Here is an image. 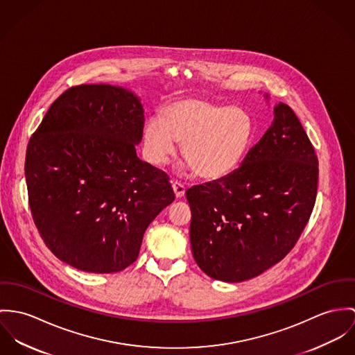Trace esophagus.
<instances>
[{
	"label": "esophagus",
	"instance_id": "obj_1",
	"mask_svg": "<svg viewBox=\"0 0 355 355\" xmlns=\"http://www.w3.org/2000/svg\"><path fill=\"white\" fill-rule=\"evenodd\" d=\"M171 187H173V191H174V193H175V197H182L185 195V187L181 184V182H178V181H174V182H171Z\"/></svg>",
	"mask_w": 355,
	"mask_h": 355
}]
</instances>
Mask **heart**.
I'll return each mask as SVG.
<instances>
[{
	"label": "heart",
	"mask_w": 355,
	"mask_h": 355,
	"mask_svg": "<svg viewBox=\"0 0 355 355\" xmlns=\"http://www.w3.org/2000/svg\"><path fill=\"white\" fill-rule=\"evenodd\" d=\"M253 121L239 109L200 98L171 102L163 119H151L144 129V154L163 164L182 143L181 154L197 177L215 181L232 174L253 140Z\"/></svg>",
	"instance_id": "1"
}]
</instances>
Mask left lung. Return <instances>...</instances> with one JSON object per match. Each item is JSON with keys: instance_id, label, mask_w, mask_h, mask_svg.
I'll list each match as a JSON object with an SVG mask.
<instances>
[{"instance_id": "8db88e82", "label": "left lung", "mask_w": 355, "mask_h": 355, "mask_svg": "<svg viewBox=\"0 0 355 355\" xmlns=\"http://www.w3.org/2000/svg\"><path fill=\"white\" fill-rule=\"evenodd\" d=\"M318 160L293 109L275 117L242 164L225 178L187 191L197 266L223 282H243L295 246L315 207Z\"/></svg>"}]
</instances>
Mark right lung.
<instances>
[{
	"label": "right lung",
	"instance_id": "1",
	"mask_svg": "<svg viewBox=\"0 0 355 355\" xmlns=\"http://www.w3.org/2000/svg\"><path fill=\"white\" fill-rule=\"evenodd\" d=\"M144 112L109 84L68 88L30 139L26 182L34 223L64 263L94 274L136 261L148 225L174 201L168 175L137 158Z\"/></svg>",
	"mask_w": 355,
	"mask_h": 355
}]
</instances>
